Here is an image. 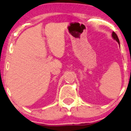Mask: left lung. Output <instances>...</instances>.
Masks as SVG:
<instances>
[{
  "instance_id": "1",
  "label": "left lung",
  "mask_w": 131,
  "mask_h": 131,
  "mask_svg": "<svg viewBox=\"0 0 131 131\" xmlns=\"http://www.w3.org/2000/svg\"><path fill=\"white\" fill-rule=\"evenodd\" d=\"M112 37H113L114 39L116 40V41L118 42L119 44V39H118V36L116 35V33H115V32H112Z\"/></svg>"
}]
</instances>
